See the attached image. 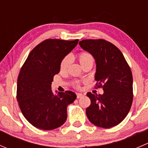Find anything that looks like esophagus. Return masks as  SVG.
<instances>
[{"label": "esophagus", "mask_w": 148, "mask_h": 148, "mask_svg": "<svg viewBox=\"0 0 148 148\" xmlns=\"http://www.w3.org/2000/svg\"><path fill=\"white\" fill-rule=\"evenodd\" d=\"M83 96V95L82 93H77V98H80Z\"/></svg>", "instance_id": "34e87169"}]
</instances>
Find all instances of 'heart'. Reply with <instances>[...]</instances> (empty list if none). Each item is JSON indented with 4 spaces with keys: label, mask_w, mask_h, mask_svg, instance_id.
<instances>
[{
    "label": "heart",
    "mask_w": 148,
    "mask_h": 148,
    "mask_svg": "<svg viewBox=\"0 0 148 148\" xmlns=\"http://www.w3.org/2000/svg\"><path fill=\"white\" fill-rule=\"evenodd\" d=\"M78 58L82 66L87 64H93V62H94V58H93L92 56L90 53L86 52V51L79 53L78 55ZM70 63H71V57L69 56H66L64 57L62 61H61V64H60V69H61V71H65L68 68ZM78 84H77V87H78Z\"/></svg>",
    "instance_id": "heart-1"
}]
</instances>
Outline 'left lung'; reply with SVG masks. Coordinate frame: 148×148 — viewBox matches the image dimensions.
I'll return each mask as SVG.
<instances>
[{"label": "left lung", "instance_id": "obj_1", "mask_svg": "<svg viewBox=\"0 0 148 148\" xmlns=\"http://www.w3.org/2000/svg\"><path fill=\"white\" fill-rule=\"evenodd\" d=\"M80 47L95 60V79L103 94L87 92L91 104L86 109L89 121L97 127L110 128L125 119L133 100V78L122 53L105 40H83Z\"/></svg>", "mask_w": 148, "mask_h": 148}]
</instances>
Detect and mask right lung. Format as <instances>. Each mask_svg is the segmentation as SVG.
I'll list each match as a JSON object with an SVG mask.
<instances>
[{"label": "right lung", "mask_w": 148, "mask_h": 148, "mask_svg": "<svg viewBox=\"0 0 148 148\" xmlns=\"http://www.w3.org/2000/svg\"><path fill=\"white\" fill-rule=\"evenodd\" d=\"M79 40L48 39L30 52L17 79L16 99L26 119L36 128L52 130L67 119V106L77 95L71 91L53 92L51 83L59 73L63 58L78 43Z\"/></svg>", "instance_id": "1"}]
</instances>
